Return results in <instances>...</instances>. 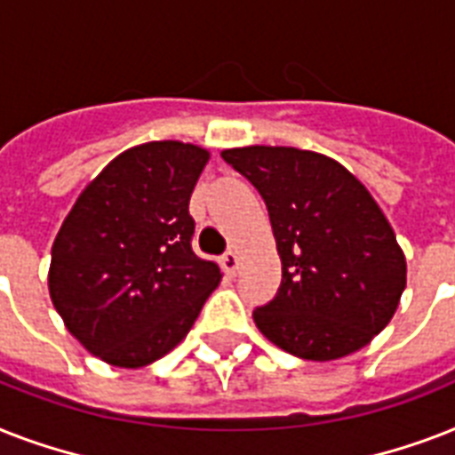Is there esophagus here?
Listing matches in <instances>:
<instances>
[{
  "instance_id": "obj_1",
  "label": "esophagus",
  "mask_w": 455,
  "mask_h": 455,
  "mask_svg": "<svg viewBox=\"0 0 455 455\" xmlns=\"http://www.w3.org/2000/svg\"><path fill=\"white\" fill-rule=\"evenodd\" d=\"M221 267H224L227 274L235 276V271H238V267H241V257H238V252H235V250H228L227 255L221 257Z\"/></svg>"
}]
</instances>
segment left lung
<instances>
[{
    "label": "left lung",
    "mask_w": 455,
    "mask_h": 455,
    "mask_svg": "<svg viewBox=\"0 0 455 455\" xmlns=\"http://www.w3.org/2000/svg\"><path fill=\"white\" fill-rule=\"evenodd\" d=\"M269 210L281 288L252 311L264 338L309 361L342 359L392 321L406 257L368 188L338 160L292 146L221 151Z\"/></svg>",
    "instance_id": "left-lung-1"
}]
</instances>
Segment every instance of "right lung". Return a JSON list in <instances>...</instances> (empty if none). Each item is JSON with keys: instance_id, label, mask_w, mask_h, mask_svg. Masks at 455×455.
I'll return each mask as SVG.
<instances>
[{"instance_id": "obj_1", "label": "right lung", "mask_w": 455, "mask_h": 455, "mask_svg": "<svg viewBox=\"0 0 455 455\" xmlns=\"http://www.w3.org/2000/svg\"><path fill=\"white\" fill-rule=\"evenodd\" d=\"M210 151L148 141L89 181L52 245L49 295L73 338L117 368L148 366L186 338L221 271L191 250L193 186Z\"/></svg>"}]
</instances>
